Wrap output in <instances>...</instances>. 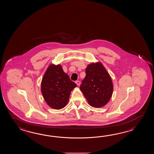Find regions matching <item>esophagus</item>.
Instances as JSON below:
<instances>
[{"instance_id": "esophagus-1", "label": "esophagus", "mask_w": 154, "mask_h": 154, "mask_svg": "<svg viewBox=\"0 0 154 154\" xmlns=\"http://www.w3.org/2000/svg\"><path fill=\"white\" fill-rule=\"evenodd\" d=\"M75 83L76 84V85H78V86H79V85H80V81H76Z\"/></svg>"}]
</instances>
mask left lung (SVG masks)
Listing matches in <instances>:
<instances>
[{
	"label": "left lung",
	"mask_w": 154,
	"mask_h": 154,
	"mask_svg": "<svg viewBox=\"0 0 154 154\" xmlns=\"http://www.w3.org/2000/svg\"><path fill=\"white\" fill-rule=\"evenodd\" d=\"M80 90L92 107L104 106L111 98L113 85L111 77L100 62L92 63L86 68V76Z\"/></svg>",
	"instance_id": "1"
}]
</instances>
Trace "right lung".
<instances>
[{"label":"right lung","mask_w":154,"mask_h":154,"mask_svg":"<svg viewBox=\"0 0 154 154\" xmlns=\"http://www.w3.org/2000/svg\"><path fill=\"white\" fill-rule=\"evenodd\" d=\"M76 87L61 65L50 64L45 72L41 82V90L47 105L51 108H64L69 101L70 92Z\"/></svg>","instance_id":"add662e5"}]
</instances>
